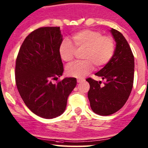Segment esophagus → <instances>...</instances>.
I'll list each match as a JSON object with an SVG mask.
<instances>
[{"label": "esophagus", "mask_w": 148, "mask_h": 148, "mask_svg": "<svg viewBox=\"0 0 148 148\" xmlns=\"http://www.w3.org/2000/svg\"><path fill=\"white\" fill-rule=\"evenodd\" d=\"M84 81V79H77V83H82Z\"/></svg>", "instance_id": "obj_1"}]
</instances>
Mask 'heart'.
Wrapping results in <instances>:
<instances>
[{
	"instance_id": "obj_1",
	"label": "heart",
	"mask_w": 148,
	"mask_h": 148,
	"mask_svg": "<svg viewBox=\"0 0 148 148\" xmlns=\"http://www.w3.org/2000/svg\"><path fill=\"white\" fill-rule=\"evenodd\" d=\"M74 45L70 41L64 39L59 47V53L64 62H71L74 58L76 48H85L82 58L66 67L68 75L82 78L89 73L93 69L101 68L110 61L114 53V42L111 36H102L98 31L82 29L73 34Z\"/></svg>"
}]
</instances>
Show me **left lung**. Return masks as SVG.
I'll use <instances>...</instances> for the list:
<instances>
[{
    "mask_svg": "<svg viewBox=\"0 0 148 148\" xmlns=\"http://www.w3.org/2000/svg\"><path fill=\"white\" fill-rule=\"evenodd\" d=\"M111 34L116 42V48L110 61L95 75L105 79L101 81L91 78L89 83L88 98L93 112L100 116L114 114L124 106L129 98L134 82V58L124 36L112 28Z\"/></svg>",
    "mask_w": 148,
    "mask_h": 148,
    "instance_id": "left-lung-1",
    "label": "left lung"
}]
</instances>
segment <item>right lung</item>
I'll list each match as a JSON object with an SVG mask.
<instances>
[{"mask_svg":"<svg viewBox=\"0 0 148 148\" xmlns=\"http://www.w3.org/2000/svg\"><path fill=\"white\" fill-rule=\"evenodd\" d=\"M62 41L60 27H40L25 38L16 61L19 94L29 109L43 119L63 114L68 97L77 84L75 77H65L57 84L51 82L64 72L59 53Z\"/></svg>","mask_w":148,"mask_h":148,"instance_id":"right-lung-1","label":"right lung"}]
</instances>
